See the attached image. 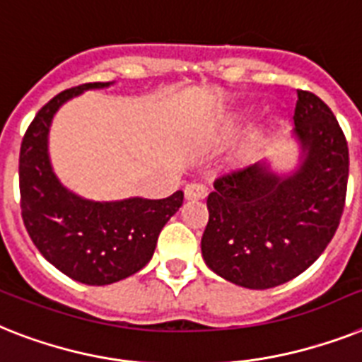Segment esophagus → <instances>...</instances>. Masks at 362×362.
<instances>
[{
	"instance_id": "obj_1",
	"label": "esophagus",
	"mask_w": 362,
	"mask_h": 362,
	"mask_svg": "<svg viewBox=\"0 0 362 362\" xmlns=\"http://www.w3.org/2000/svg\"><path fill=\"white\" fill-rule=\"evenodd\" d=\"M184 195L189 201H197V199H204L208 195V187L204 184H199V182H189L184 187Z\"/></svg>"
}]
</instances>
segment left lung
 Masks as SVG:
<instances>
[{"mask_svg": "<svg viewBox=\"0 0 362 362\" xmlns=\"http://www.w3.org/2000/svg\"><path fill=\"white\" fill-rule=\"evenodd\" d=\"M293 124L296 169L277 173L269 161H255L217 176L208 195L202 258L238 286L266 290L292 281L339 228L349 173L342 128L308 90H298Z\"/></svg>", "mask_w": 362, "mask_h": 362, "instance_id": "8db88e82", "label": "left lung"}]
</instances>
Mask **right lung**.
Here are the masks:
<instances>
[{
	"label": "right lung",
	"mask_w": 362,
	"mask_h": 362,
	"mask_svg": "<svg viewBox=\"0 0 362 362\" xmlns=\"http://www.w3.org/2000/svg\"><path fill=\"white\" fill-rule=\"evenodd\" d=\"M110 85L98 81L59 93L38 111L20 148V206L35 247L59 272L90 286L122 281L151 262L161 228L184 201L182 191L167 199L90 201L61 184L48 152L52 120L69 100Z\"/></svg>",
	"instance_id": "1"
}]
</instances>
